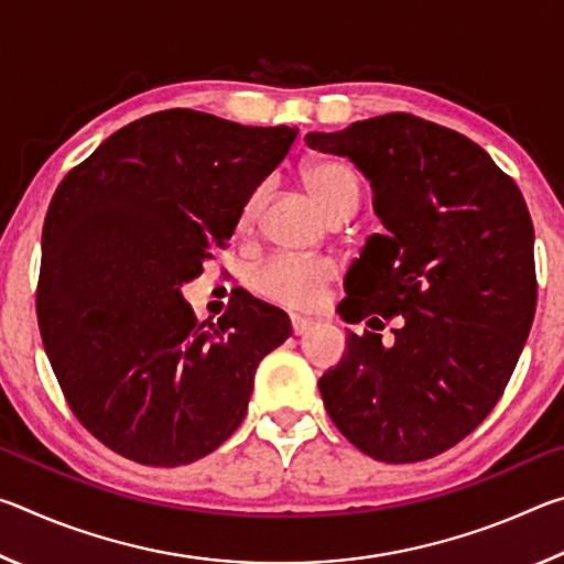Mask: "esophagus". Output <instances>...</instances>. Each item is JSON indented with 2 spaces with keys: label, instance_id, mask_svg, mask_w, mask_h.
<instances>
[{
  "label": "esophagus",
  "instance_id": "esophagus-1",
  "mask_svg": "<svg viewBox=\"0 0 564 564\" xmlns=\"http://www.w3.org/2000/svg\"><path fill=\"white\" fill-rule=\"evenodd\" d=\"M291 328H293V336H303V333H308L313 328V321L303 316H291Z\"/></svg>",
  "mask_w": 564,
  "mask_h": 564
}]
</instances>
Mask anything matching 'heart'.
<instances>
[{"mask_svg": "<svg viewBox=\"0 0 564 564\" xmlns=\"http://www.w3.org/2000/svg\"><path fill=\"white\" fill-rule=\"evenodd\" d=\"M303 186L308 188L313 202L321 206V212L333 216L340 208L358 204V178L348 166L336 164V161H318L308 164L301 171ZM261 202V191L248 198L241 212V226L251 224L256 206ZM336 275V265L328 259L318 256H291L279 253L265 259L259 269L253 271L251 283L263 299L273 303L289 305V308H311L316 305L326 285Z\"/></svg>", "mask_w": 564, "mask_h": 564, "instance_id": "heart-1", "label": "heart"}]
</instances>
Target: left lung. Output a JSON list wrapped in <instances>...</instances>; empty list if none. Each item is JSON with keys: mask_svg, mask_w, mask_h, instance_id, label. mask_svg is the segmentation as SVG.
<instances>
[{"mask_svg": "<svg viewBox=\"0 0 564 564\" xmlns=\"http://www.w3.org/2000/svg\"><path fill=\"white\" fill-rule=\"evenodd\" d=\"M305 144L352 161L386 226L348 269L340 316H401L390 347L372 330L348 333L318 380L323 405L360 453L427 460L490 415L528 340L538 305L528 204L488 151L413 113L311 131Z\"/></svg>", "mask_w": 564, "mask_h": 564, "instance_id": "obj_1", "label": "left lung"}]
</instances>
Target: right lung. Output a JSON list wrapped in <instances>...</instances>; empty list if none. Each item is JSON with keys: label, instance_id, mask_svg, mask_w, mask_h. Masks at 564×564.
<instances>
[{"label": "right lung", "instance_id": "1", "mask_svg": "<svg viewBox=\"0 0 564 564\" xmlns=\"http://www.w3.org/2000/svg\"><path fill=\"white\" fill-rule=\"evenodd\" d=\"M295 133L156 111L111 133L54 191L36 318L72 413L113 453L188 465L241 425L256 368L291 321L236 295L216 323H198L181 285L226 248Z\"/></svg>", "mask_w": 564, "mask_h": 564}]
</instances>
